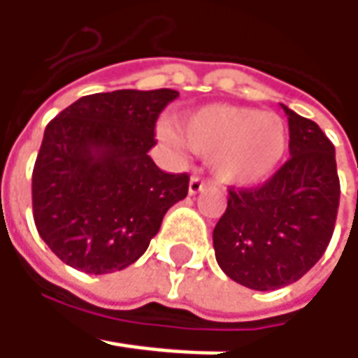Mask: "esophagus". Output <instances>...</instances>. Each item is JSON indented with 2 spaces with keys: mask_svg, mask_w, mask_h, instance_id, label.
<instances>
[{
  "mask_svg": "<svg viewBox=\"0 0 358 358\" xmlns=\"http://www.w3.org/2000/svg\"><path fill=\"white\" fill-rule=\"evenodd\" d=\"M207 187V181L205 179H201L199 175H193L191 177V181H189V195H197L199 191H203Z\"/></svg>",
  "mask_w": 358,
  "mask_h": 358,
  "instance_id": "34e87169",
  "label": "esophagus"
}]
</instances>
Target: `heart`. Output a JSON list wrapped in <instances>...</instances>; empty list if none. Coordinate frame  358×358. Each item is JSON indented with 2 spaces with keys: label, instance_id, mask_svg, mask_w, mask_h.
I'll use <instances>...</instances> for the list:
<instances>
[{
  "label": "heart",
  "instance_id": "heart-1",
  "mask_svg": "<svg viewBox=\"0 0 358 358\" xmlns=\"http://www.w3.org/2000/svg\"><path fill=\"white\" fill-rule=\"evenodd\" d=\"M159 137L173 147L187 145L211 157L215 175L235 185L267 179L287 149V129L279 115L239 105H205L179 121L159 125Z\"/></svg>",
  "mask_w": 358,
  "mask_h": 358
}]
</instances>
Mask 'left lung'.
Wrapping results in <instances>:
<instances>
[{"label":"left lung","instance_id":"obj_1","mask_svg":"<svg viewBox=\"0 0 358 358\" xmlns=\"http://www.w3.org/2000/svg\"><path fill=\"white\" fill-rule=\"evenodd\" d=\"M282 109L291 157L261 187H231L213 231L219 267L255 291L299 281L323 257L337 221L335 147L315 121Z\"/></svg>","mask_w":358,"mask_h":358}]
</instances>
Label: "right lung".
Returning <instances> with one entry per match:
<instances>
[{
  "instance_id": "1",
  "label": "right lung",
  "mask_w": 358,
  "mask_h": 358,
  "mask_svg": "<svg viewBox=\"0 0 358 358\" xmlns=\"http://www.w3.org/2000/svg\"><path fill=\"white\" fill-rule=\"evenodd\" d=\"M175 90H119L77 99L45 127L31 177L37 233L65 265L105 275L147 251L189 191L187 173L149 157Z\"/></svg>"
}]
</instances>
